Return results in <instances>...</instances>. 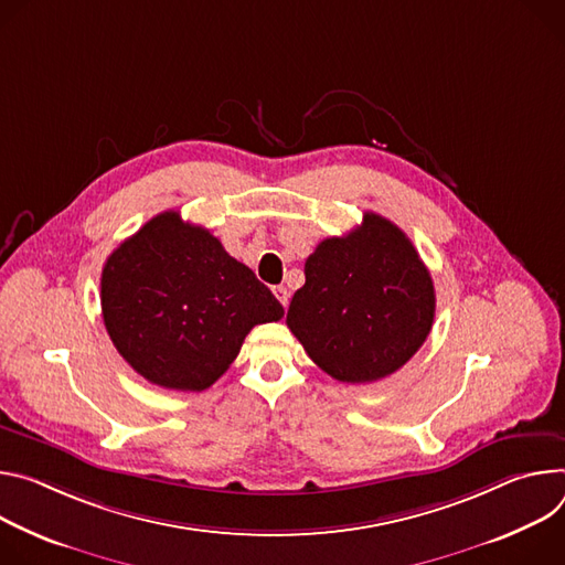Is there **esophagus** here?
Returning a JSON list of instances; mask_svg holds the SVG:
<instances>
[{"label": "esophagus", "instance_id": "obj_1", "mask_svg": "<svg viewBox=\"0 0 565 565\" xmlns=\"http://www.w3.org/2000/svg\"><path fill=\"white\" fill-rule=\"evenodd\" d=\"M274 296L278 298V302L282 305V307H287V302H289V291L282 287V285H278V287H274Z\"/></svg>", "mask_w": 565, "mask_h": 565}]
</instances>
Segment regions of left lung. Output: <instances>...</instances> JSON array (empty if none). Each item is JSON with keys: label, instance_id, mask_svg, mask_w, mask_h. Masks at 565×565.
<instances>
[{"label": "left lung", "instance_id": "obj_1", "mask_svg": "<svg viewBox=\"0 0 565 565\" xmlns=\"http://www.w3.org/2000/svg\"><path fill=\"white\" fill-rule=\"evenodd\" d=\"M433 317V280L413 242L391 220L363 213L359 228L323 239L305 260L287 328L330 377L372 384L422 348Z\"/></svg>", "mask_w": 565, "mask_h": 565}]
</instances>
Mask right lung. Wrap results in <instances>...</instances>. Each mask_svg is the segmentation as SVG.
<instances>
[{"instance_id": "1", "label": "right lung", "mask_w": 565, "mask_h": 565, "mask_svg": "<svg viewBox=\"0 0 565 565\" xmlns=\"http://www.w3.org/2000/svg\"><path fill=\"white\" fill-rule=\"evenodd\" d=\"M100 307L114 348L143 380L191 393L222 377L250 328L285 315L254 271L177 211L152 217L114 248Z\"/></svg>"}]
</instances>
